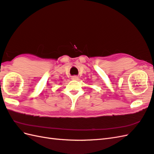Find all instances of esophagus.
<instances>
[{
    "mask_svg": "<svg viewBox=\"0 0 154 154\" xmlns=\"http://www.w3.org/2000/svg\"><path fill=\"white\" fill-rule=\"evenodd\" d=\"M71 79L73 80H78V79H79V77L76 76V75H74V76L72 77Z\"/></svg>",
    "mask_w": 154,
    "mask_h": 154,
    "instance_id": "esophagus-1",
    "label": "esophagus"
}]
</instances>
